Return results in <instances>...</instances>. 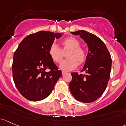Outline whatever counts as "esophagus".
Listing matches in <instances>:
<instances>
[{"label": "esophagus", "mask_w": 126, "mask_h": 126, "mask_svg": "<svg viewBox=\"0 0 126 126\" xmlns=\"http://www.w3.org/2000/svg\"><path fill=\"white\" fill-rule=\"evenodd\" d=\"M62 75H65L66 74V72H64V71H62Z\"/></svg>", "instance_id": "34e87169"}]
</instances>
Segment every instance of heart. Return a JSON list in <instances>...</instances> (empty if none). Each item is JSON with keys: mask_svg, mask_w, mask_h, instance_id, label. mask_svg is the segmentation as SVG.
<instances>
[{"mask_svg": "<svg viewBox=\"0 0 126 126\" xmlns=\"http://www.w3.org/2000/svg\"><path fill=\"white\" fill-rule=\"evenodd\" d=\"M62 49L56 44H52L49 49V54L52 59L56 63H60L65 51L69 50L67 54L68 59L61 63L60 68L65 71L75 69L79 64H83L86 60V51L80 46V42L76 38L69 37L62 42Z\"/></svg>", "mask_w": 126, "mask_h": 126, "instance_id": "obj_1", "label": "heart"}]
</instances>
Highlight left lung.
Instances as JSON below:
<instances>
[{"instance_id":"8db88e82","label":"left lung","mask_w":126,"mask_h":126,"mask_svg":"<svg viewBox=\"0 0 126 126\" xmlns=\"http://www.w3.org/2000/svg\"><path fill=\"white\" fill-rule=\"evenodd\" d=\"M79 35L87 43L88 54L81 72H72L69 89L73 96L83 103H92L98 99L106 89L110 75L112 59L106 46L100 38L89 32H71Z\"/></svg>"}]
</instances>
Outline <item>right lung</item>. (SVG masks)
<instances>
[{
  "label": "right lung",
  "instance_id": "1",
  "mask_svg": "<svg viewBox=\"0 0 126 126\" xmlns=\"http://www.w3.org/2000/svg\"><path fill=\"white\" fill-rule=\"evenodd\" d=\"M60 33L41 31L23 39L13 56V76L18 91L27 100L37 101L50 95L62 71L53 62L49 49ZM46 69H49L46 72Z\"/></svg>",
  "mask_w": 126,
  "mask_h": 126
}]
</instances>
